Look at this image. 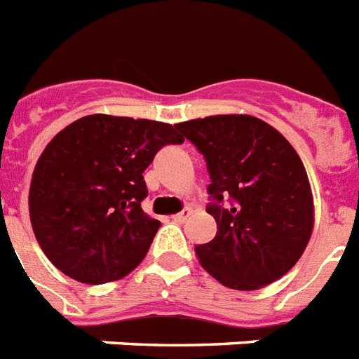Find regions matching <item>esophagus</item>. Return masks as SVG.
<instances>
[{"instance_id": "obj_1", "label": "esophagus", "mask_w": 359, "mask_h": 359, "mask_svg": "<svg viewBox=\"0 0 359 359\" xmlns=\"http://www.w3.org/2000/svg\"><path fill=\"white\" fill-rule=\"evenodd\" d=\"M191 214H192V210H191V209H183L182 212L174 214L172 219H174V222H177V223H185L187 219H189V217H191Z\"/></svg>"}]
</instances>
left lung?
<instances>
[{
	"label": "left lung",
	"instance_id": "1",
	"mask_svg": "<svg viewBox=\"0 0 359 359\" xmlns=\"http://www.w3.org/2000/svg\"><path fill=\"white\" fill-rule=\"evenodd\" d=\"M207 161L217 232L198 245L201 267L229 289L258 290L302 258L314 229V200L302 158L272 125L217 114L176 125ZM223 195L231 207H221Z\"/></svg>",
	"mask_w": 359,
	"mask_h": 359
}]
</instances>
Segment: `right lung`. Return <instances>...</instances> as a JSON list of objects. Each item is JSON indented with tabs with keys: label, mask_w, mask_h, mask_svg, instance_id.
<instances>
[{
	"label": "right lung",
	"mask_w": 359,
	"mask_h": 359,
	"mask_svg": "<svg viewBox=\"0 0 359 359\" xmlns=\"http://www.w3.org/2000/svg\"><path fill=\"white\" fill-rule=\"evenodd\" d=\"M176 127L90 114L52 137L34 167L29 214L39 247L87 285L121 280L143 262L161 223L143 212V170Z\"/></svg>",
	"instance_id": "right-lung-1"
}]
</instances>
